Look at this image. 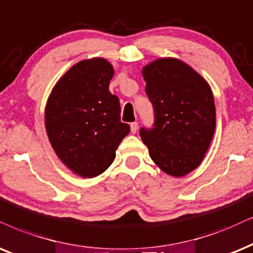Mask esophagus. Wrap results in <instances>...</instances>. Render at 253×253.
I'll return each instance as SVG.
<instances>
[{
    "label": "esophagus",
    "instance_id": "esophagus-1",
    "mask_svg": "<svg viewBox=\"0 0 253 253\" xmlns=\"http://www.w3.org/2000/svg\"><path fill=\"white\" fill-rule=\"evenodd\" d=\"M130 132L135 134L137 132V123H132L130 124Z\"/></svg>",
    "mask_w": 253,
    "mask_h": 253
}]
</instances>
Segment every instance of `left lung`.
Returning <instances> with one entry per match:
<instances>
[{
    "mask_svg": "<svg viewBox=\"0 0 253 253\" xmlns=\"http://www.w3.org/2000/svg\"><path fill=\"white\" fill-rule=\"evenodd\" d=\"M146 93L155 114L152 129H140L154 164L174 177L201 165L216 128L211 87L177 58L155 59L142 69Z\"/></svg>",
    "mask_w": 253,
    "mask_h": 253,
    "instance_id": "1",
    "label": "left lung"
}]
</instances>
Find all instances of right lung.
Here are the masks:
<instances>
[{"instance_id":"right-lung-1","label":"right lung","mask_w":253,"mask_h":253,"mask_svg":"<svg viewBox=\"0 0 253 253\" xmlns=\"http://www.w3.org/2000/svg\"><path fill=\"white\" fill-rule=\"evenodd\" d=\"M114 75L105 58L78 62L53 86L45 107V129L58 159L73 174H103L129 133L120 121L119 98L108 89Z\"/></svg>"}]
</instances>
